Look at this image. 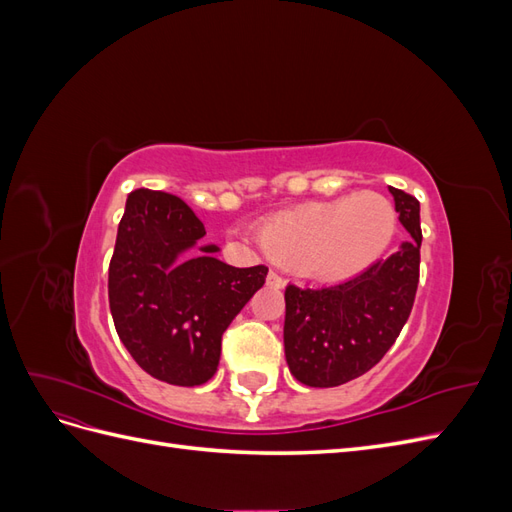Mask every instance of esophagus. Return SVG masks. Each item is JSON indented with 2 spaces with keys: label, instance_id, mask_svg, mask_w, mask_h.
Listing matches in <instances>:
<instances>
[{
  "label": "esophagus",
  "instance_id": "34e87169",
  "mask_svg": "<svg viewBox=\"0 0 512 512\" xmlns=\"http://www.w3.org/2000/svg\"><path fill=\"white\" fill-rule=\"evenodd\" d=\"M267 284L273 286V288H284V286H286V280H284V277H282L280 273H277V271H269Z\"/></svg>",
  "mask_w": 512,
  "mask_h": 512
}]
</instances>
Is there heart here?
Listing matches in <instances>:
<instances>
[{
    "label": "heart",
    "instance_id": "1",
    "mask_svg": "<svg viewBox=\"0 0 512 512\" xmlns=\"http://www.w3.org/2000/svg\"><path fill=\"white\" fill-rule=\"evenodd\" d=\"M397 211L389 198L359 192L312 200L260 226L265 250L314 280L339 282L369 269L391 245Z\"/></svg>",
    "mask_w": 512,
    "mask_h": 512
}]
</instances>
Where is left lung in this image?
Instances as JSON below:
<instances>
[{"mask_svg":"<svg viewBox=\"0 0 512 512\" xmlns=\"http://www.w3.org/2000/svg\"><path fill=\"white\" fill-rule=\"evenodd\" d=\"M408 241L356 277L324 288H286L284 350L301 384L329 389L363 376L386 354L412 312L421 265V205L391 188Z\"/></svg>","mask_w":512,"mask_h":512,"instance_id":"1","label":"left lung"}]
</instances>
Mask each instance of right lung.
I'll return each instance as SVG.
<instances>
[{"mask_svg":"<svg viewBox=\"0 0 512 512\" xmlns=\"http://www.w3.org/2000/svg\"><path fill=\"white\" fill-rule=\"evenodd\" d=\"M207 230L179 196L134 190L108 267V303L121 344L149 376L205 384L218 371L222 335L262 288L267 267L237 269L200 245Z\"/></svg>","mask_w":512,"mask_h":512,"instance_id":"add662e5","label":"right lung"}]
</instances>
